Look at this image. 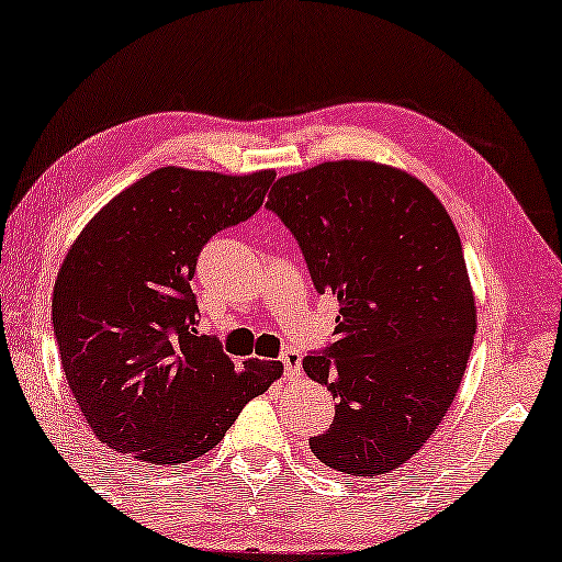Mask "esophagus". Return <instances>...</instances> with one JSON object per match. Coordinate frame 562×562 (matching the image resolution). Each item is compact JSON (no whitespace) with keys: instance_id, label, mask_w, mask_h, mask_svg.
Instances as JSON below:
<instances>
[{"instance_id":"34e87169","label":"esophagus","mask_w":562,"mask_h":562,"mask_svg":"<svg viewBox=\"0 0 562 562\" xmlns=\"http://www.w3.org/2000/svg\"><path fill=\"white\" fill-rule=\"evenodd\" d=\"M281 363H283V368H286L289 379H299V375L303 373V358L299 351H283Z\"/></svg>"}]
</instances>
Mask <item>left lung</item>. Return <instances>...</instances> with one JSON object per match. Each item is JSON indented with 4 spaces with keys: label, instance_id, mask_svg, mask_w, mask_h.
I'll use <instances>...</instances> for the list:
<instances>
[{
    "label": "left lung",
    "instance_id": "obj_1",
    "mask_svg": "<svg viewBox=\"0 0 562 562\" xmlns=\"http://www.w3.org/2000/svg\"><path fill=\"white\" fill-rule=\"evenodd\" d=\"M266 206L336 293L338 341L303 358L336 416L311 438L321 463L383 475L434 436L453 406L475 336V293L446 206L413 173L379 161H324L276 179Z\"/></svg>",
    "mask_w": 562,
    "mask_h": 562
}]
</instances>
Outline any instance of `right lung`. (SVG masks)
Instances as JSON below:
<instances>
[{
	"mask_svg": "<svg viewBox=\"0 0 562 562\" xmlns=\"http://www.w3.org/2000/svg\"><path fill=\"white\" fill-rule=\"evenodd\" d=\"M273 177L154 169L69 246L54 281V336L101 443L151 465L194 461L283 375L281 361L261 358L236 371L214 338L196 336L189 286L204 244L254 216Z\"/></svg>",
	"mask_w": 562,
	"mask_h": 562,
	"instance_id": "right-lung-1",
	"label": "right lung"
}]
</instances>
